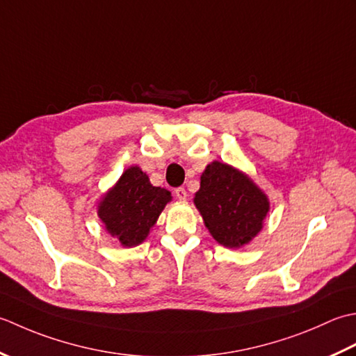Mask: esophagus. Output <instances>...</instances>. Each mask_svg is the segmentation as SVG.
Instances as JSON below:
<instances>
[{
    "label": "esophagus",
    "instance_id": "1",
    "mask_svg": "<svg viewBox=\"0 0 356 356\" xmlns=\"http://www.w3.org/2000/svg\"><path fill=\"white\" fill-rule=\"evenodd\" d=\"M175 197L179 200V201H184L187 198V192L184 187H178L175 188Z\"/></svg>",
    "mask_w": 356,
    "mask_h": 356
}]
</instances>
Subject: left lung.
I'll return each instance as SVG.
<instances>
[{
    "instance_id": "8db88e82",
    "label": "left lung",
    "mask_w": 356,
    "mask_h": 356,
    "mask_svg": "<svg viewBox=\"0 0 356 356\" xmlns=\"http://www.w3.org/2000/svg\"><path fill=\"white\" fill-rule=\"evenodd\" d=\"M193 202L215 241L230 249L249 244L270 209L266 193L245 173L220 161L207 164Z\"/></svg>"
}]
</instances>
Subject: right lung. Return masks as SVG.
<instances>
[{
  "label": "right lung",
  "instance_id": "obj_1",
  "mask_svg": "<svg viewBox=\"0 0 356 356\" xmlns=\"http://www.w3.org/2000/svg\"><path fill=\"white\" fill-rule=\"evenodd\" d=\"M169 201V191L152 186L146 173L132 165L99 201L98 216L108 235L124 248H135L147 238Z\"/></svg>",
  "mask_w": 356,
  "mask_h": 356
}]
</instances>
